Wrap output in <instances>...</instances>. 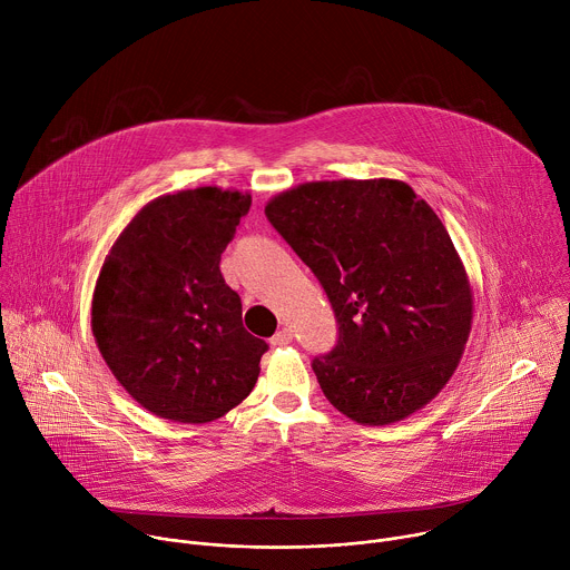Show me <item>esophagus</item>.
Listing matches in <instances>:
<instances>
[{"instance_id": "esophagus-1", "label": "esophagus", "mask_w": 570, "mask_h": 570, "mask_svg": "<svg viewBox=\"0 0 570 570\" xmlns=\"http://www.w3.org/2000/svg\"><path fill=\"white\" fill-rule=\"evenodd\" d=\"M288 343H293V332H291L288 327H282V330L271 338V345H273V347H284V345H288Z\"/></svg>"}]
</instances>
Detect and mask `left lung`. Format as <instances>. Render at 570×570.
Returning a JSON list of instances; mask_svg holds the SVG:
<instances>
[{
    "instance_id": "left-lung-1",
    "label": "left lung",
    "mask_w": 570,
    "mask_h": 570,
    "mask_svg": "<svg viewBox=\"0 0 570 570\" xmlns=\"http://www.w3.org/2000/svg\"><path fill=\"white\" fill-rule=\"evenodd\" d=\"M266 216L332 302L338 341L311 367L334 409L365 426L424 409L455 372L473 317L431 205L399 180H332L275 196Z\"/></svg>"
}]
</instances>
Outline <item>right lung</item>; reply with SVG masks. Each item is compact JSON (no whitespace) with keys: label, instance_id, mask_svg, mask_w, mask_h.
I'll list each match as a JSON object with an SVG mask.
<instances>
[{"label":"right lung","instance_id":"add662e5","mask_svg":"<svg viewBox=\"0 0 570 570\" xmlns=\"http://www.w3.org/2000/svg\"><path fill=\"white\" fill-rule=\"evenodd\" d=\"M250 194L198 187L150 200L115 240L92 297L99 352L157 417L205 424L246 399L266 341L220 275Z\"/></svg>","mask_w":570,"mask_h":570}]
</instances>
